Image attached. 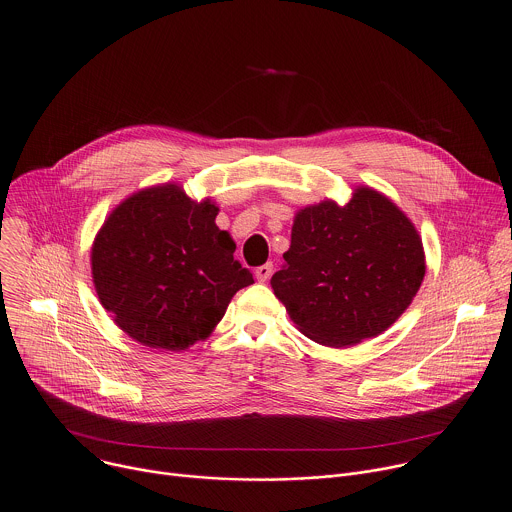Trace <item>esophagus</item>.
<instances>
[{"label":"esophagus","mask_w":512,"mask_h":512,"mask_svg":"<svg viewBox=\"0 0 512 512\" xmlns=\"http://www.w3.org/2000/svg\"><path fill=\"white\" fill-rule=\"evenodd\" d=\"M271 275H273V263H265V265H261V267L255 269V277H257V281H261V283L269 281Z\"/></svg>","instance_id":"esophagus-1"}]
</instances>
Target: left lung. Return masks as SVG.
<instances>
[{
  "label": "left lung",
  "mask_w": 512,
  "mask_h": 512,
  "mask_svg": "<svg viewBox=\"0 0 512 512\" xmlns=\"http://www.w3.org/2000/svg\"><path fill=\"white\" fill-rule=\"evenodd\" d=\"M275 297L313 342L346 348L386 331L416 297L424 247L412 221L382 193L358 187L297 211Z\"/></svg>",
  "instance_id": "left-lung-1"
}]
</instances>
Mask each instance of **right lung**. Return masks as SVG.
<instances>
[{
  "label": "right lung",
  "mask_w": 512,
  "mask_h": 512,
  "mask_svg": "<svg viewBox=\"0 0 512 512\" xmlns=\"http://www.w3.org/2000/svg\"><path fill=\"white\" fill-rule=\"evenodd\" d=\"M217 213L211 199L197 203L177 185H158L122 201L98 231V299L142 346L181 352L207 339L233 295L253 283Z\"/></svg>",
  "instance_id": "right-lung-1"
}]
</instances>
